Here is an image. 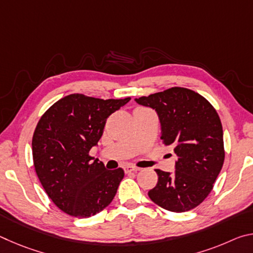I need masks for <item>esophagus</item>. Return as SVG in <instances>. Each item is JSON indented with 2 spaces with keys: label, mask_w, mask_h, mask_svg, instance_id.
<instances>
[{
  "label": "esophagus",
  "mask_w": 253,
  "mask_h": 253,
  "mask_svg": "<svg viewBox=\"0 0 253 253\" xmlns=\"http://www.w3.org/2000/svg\"><path fill=\"white\" fill-rule=\"evenodd\" d=\"M124 169H125L126 173H130V172H138L140 169L136 168V166H132V165H126L125 168H124Z\"/></svg>",
  "instance_id": "34e87169"
}]
</instances>
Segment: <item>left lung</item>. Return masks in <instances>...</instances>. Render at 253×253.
Returning <instances> with one entry per match:
<instances>
[{
  "instance_id": "left-lung-1",
  "label": "left lung",
  "mask_w": 253,
  "mask_h": 253,
  "mask_svg": "<svg viewBox=\"0 0 253 253\" xmlns=\"http://www.w3.org/2000/svg\"><path fill=\"white\" fill-rule=\"evenodd\" d=\"M158 115L163 143L174 147L175 172L156 169L158 182L148 192L154 203L170 212H186L211 193L224 162L223 129L214 107L191 89L173 87L136 98Z\"/></svg>"
}]
</instances>
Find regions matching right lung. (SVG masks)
Returning a JSON list of instances; mask_svg holds the SVG:
<instances>
[{
	"mask_svg": "<svg viewBox=\"0 0 253 253\" xmlns=\"http://www.w3.org/2000/svg\"><path fill=\"white\" fill-rule=\"evenodd\" d=\"M129 100L72 93L41 116L32 138L33 164L45 193L61 211L89 217L115 198L124 169H106L89 152L100 139L107 118Z\"/></svg>",
	"mask_w": 253,
	"mask_h": 253,
	"instance_id": "obj_1",
	"label": "right lung"
}]
</instances>
